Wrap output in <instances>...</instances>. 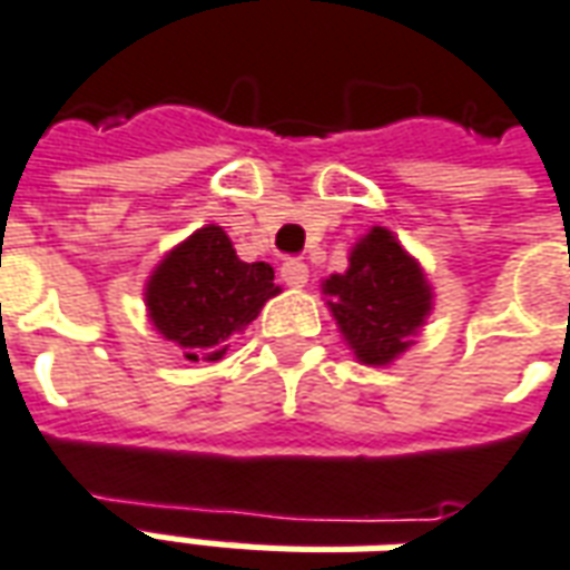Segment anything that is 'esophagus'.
Returning <instances> with one entry per match:
<instances>
[{
  "instance_id": "1",
  "label": "esophagus",
  "mask_w": 570,
  "mask_h": 570,
  "mask_svg": "<svg viewBox=\"0 0 570 570\" xmlns=\"http://www.w3.org/2000/svg\"><path fill=\"white\" fill-rule=\"evenodd\" d=\"M281 281L286 286H305L308 284V265L302 259H286L281 265Z\"/></svg>"
}]
</instances>
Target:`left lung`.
Returning a JSON list of instances; mask_svg holds the SVG:
<instances>
[{"label": "left lung", "instance_id": "1", "mask_svg": "<svg viewBox=\"0 0 570 570\" xmlns=\"http://www.w3.org/2000/svg\"><path fill=\"white\" fill-rule=\"evenodd\" d=\"M323 296L347 347L366 366H387L409 351L433 308L421 265L382 225L354 244L345 274L323 281Z\"/></svg>", "mask_w": 570, "mask_h": 570}]
</instances>
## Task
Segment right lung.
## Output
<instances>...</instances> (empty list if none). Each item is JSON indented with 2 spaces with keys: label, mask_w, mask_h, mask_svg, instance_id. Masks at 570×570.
I'll return each instance as SVG.
<instances>
[{
  "label": "right lung",
  "mask_w": 570,
  "mask_h": 570,
  "mask_svg": "<svg viewBox=\"0 0 570 570\" xmlns=\"http://www.w3.org/2000/svg\"><path fill=\"white\" fill-rule=\"evenodd\" d=\"M281 293L268 262L237 259L219 225H204L176 244L151 272L146 308L158 333L186 360H223L228 338L259 317Z\"/></svg>",
  "instance_id": "add662e5"
}]
</instances>
